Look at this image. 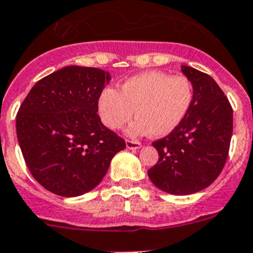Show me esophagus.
<instances>
[{"label": "esophagus", "instance_id": "esophagus-1", "mask_svg": "<svg viewBox=\"0 0 253 253\" xmlns=\"http://www.w3.org/2000/svg\"><path fill=\"white\" fill-rule=\"evenodd\" d=\"M126 147L128 148V149H139V148L142 147V144L139 142L137 141H131V139H127L126 141Z\"/></svg>", "mask_w": 253, "mask_h": 253}]
</instances>
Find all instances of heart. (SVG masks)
Wrapping results in <instances>:
<instances>
[{
  "instance_id": "obj_1",
  "label": "heart",
  "mask_w": 253,
  "mask_h": 253,
  "mask_svg": "<svg viewBox=\"0 0 253 253\" xmlns=\"http://www.w3.org/2000/svg\"><path fill=\"white\" fill-rule=\"evenodd\" d=\"M193 101L191 82L162 71H148L126 79L119 91L104 88L98 96V114L110 129H120L134 115L131 134L164 137L183 121Z\"/></svg>"
}]
</instances>
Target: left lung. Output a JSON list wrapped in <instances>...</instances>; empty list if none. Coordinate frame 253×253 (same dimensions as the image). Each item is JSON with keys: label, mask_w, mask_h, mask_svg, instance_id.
Returning <instances> with one entry per match:
<instances>
[{"label": "left lung", "mask_w": 253, "mask_h": 253, "mask_svg": "<svg viewBox=\"0 0 253 253\" xmlns=\"http://www.w3.org/2000/svg\"><path fill=\"white\" fill-rule=\"evenodd\" d=\"M193 88L190 111L167 137L153 142L159 160L148 170L152 182L170 195H192L223 170L233 134V109L211 76L181 66Z\"/></svg>", "instance_id": "obj_1"}]
</instances>
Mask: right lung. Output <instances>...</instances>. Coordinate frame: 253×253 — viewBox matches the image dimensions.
I'll return each instance as SVG.
<instances>
[{
    "label": "right lung",
    "mask_w": 253,
    "mask_h": 253,
    "mask_svg": "<svg viewBox=\"0 0 253 253\" xmlns=\"http://www.w3.org/2000/svg\"><path fill=\"white\" fill-rule=\"evenodd\" d=\"M110 75L67 66L40 79L20 105L16 128L33 177L62 197L93 190L108 172L121 137L101 124L98 96Z\"/></svg>",
    "instance_id": "1"
}]
</instances>
